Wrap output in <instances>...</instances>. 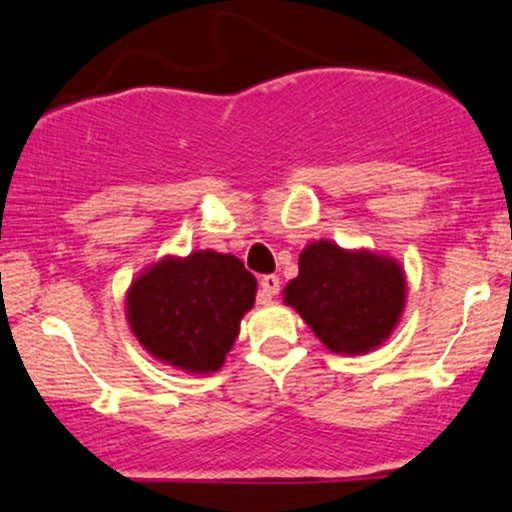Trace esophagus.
I'll use <instances>...</instances> for the list:
<instances>
[{
    "instance_id": "1",
    "label": "esophagus",
    "mask_w": 512,
    "mask_h": 512,
    "mask_svg": "<svg viewBox=\"0 0 512 512\" xmlns=\"http://www.w3.org/2000/svg\"><path fill=\"white\" fill-rule=\"evenodd\" d=\"M260 289H262V303L272 301V298L279 293L281 284H279V276L276 274H264L260 279Z\"/></svg>"
}]
</instances>
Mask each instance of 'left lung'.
I'll return each mask as SVG.
<instances>
[{
  "mask_svg": "<svg viewBox=\"0 0 512 512\" xmlns=\"http://www.w3.org/2000/svg\"><path fill=\"white\" fill-rule=\"evenodd\" d=\"M284 303L334 354H368L395 332L407 303V276L390 255L315 240L298 257Z\"/></svg>",
  "mask_w": 512,
  "mask_h": 512,
  "instance_id": "1",
  "label": "left lung"
}]
</instances>
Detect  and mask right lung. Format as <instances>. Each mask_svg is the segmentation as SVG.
Returning <instances> with one entry per match:
<instances>
[{
	"mask_svg": "<svg viewBox=\"0 0 512 512\" xmlns=\"http://www.w3.org/2000/svg\"><path fill=\"white\" fill-rule=\"evenodd\" d=\"M257 279L236 255L197 250L163 257L127 289V322L156 361L185 373H216L255 305Z\"/></svg>",
	"mask_w": 512,
	"mask_h": 512,
	"instance_id": "1",
	"label": "right lung"
}]
</instances>
